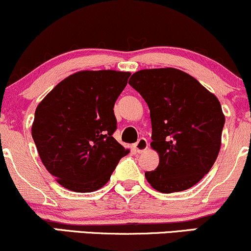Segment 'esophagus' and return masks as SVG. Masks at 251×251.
I'll return each instance as SVG.
<instances>
[{"instance_id":"obj_1","label":"esophagus","mask_w":251,"mask_h":251,"mask_svg":"<svg viewBox=\"0 0 251 251\" xmlns=\"http://www.w3.org/2000/svg\"><path fill=\"white\" fill-rule=\"evenodd\" d=\"M133 147H134V151H136V153H142V151H145L146 149L148 148V141L146 140L145 138H141V139H139V141L136 142Z\"/></svg>"}]
</instances>
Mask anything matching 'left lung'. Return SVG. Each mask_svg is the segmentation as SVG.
Segmentation results:
<instances>
[{
    "instance_id": "8db88e82",
    "label": "left lung",
    "mask_w": 251,
    "mask_h": 251,
    "mask_svg": "<svg viewBox=\"0 0 251 251\" xmlns=\"http://www.w3.org/2000/svg\"><path fill=\"white\" fill-rule=\"evenodd\" d=\"M128 83L151 111V147L160 162L145 176L162 193L192 188L211 170L221 147L220 102L195 77L176 68L142 69Z\"/></svg>"
}]
</instances>
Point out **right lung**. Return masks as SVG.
I'll return each mask as SVG.
<instances>
[{
	"label": "right lung",
	"mask_w": 251,
	"mask_h": 251,
	"mask_svg": "<svg viewBox=\"0 0 251 251\" xmlns=\"http://www.w3.org/2000/svg\"><path fill=\"white\" fill-rule=\"evenodd\" d=\"M129 75L111 69L74 73L38 104L32 138L41 162L63 188L96 191L129 153L112 136L113 106Z\"/></svg>",
	"instance_id": "right-lung-1"
}]
</instances>
